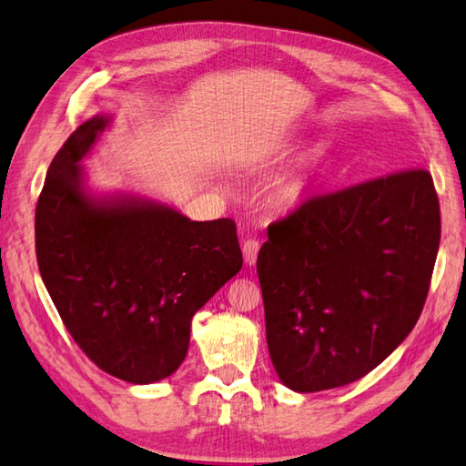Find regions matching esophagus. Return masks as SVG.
Wrapping results in <instances>:
<instances>
[{"instance_id": "obj_1", "label": "esophagus", "mask_w": 466, "mask_h": 466, "mask_svg": "<svg viewBox=\"0 0 466 466\" xmlns=\"http://www.w3.org/2000/svg\"><path fill=\"white\" fill-rule=\"evenodd\" d=\"M260 251V243L257 239H248L243 243V257H245V263L251 267L257 263V255Z\"/></svg>"}]
</instances>
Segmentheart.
<instances>
[{"label": "heart", "instance_id": "1", "mask_svg": "<svg viewBox=\"0 0 466 466\" xmlns=\"http://www.w3.org/2000/svg\"><path fill=\"white\" fill-rule=\"evenodd\" d=\"M326 157H328L326 144H314L302 157L300 166L287 177H282L279 184H275V187L270 189L272 206H277L280 209H290V208L300 206L306 194H309L310 186L314 184V179L319 177L322 166L326 164Z\"/></svg>", "mask_w": 466, "mask_h": 466}]
</instances>
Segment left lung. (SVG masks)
Masks as SVG:
<instances>
[{
	"mask_svg": "<svg viewBox=\"0 0 466 466\" xmlns=\"http://www.w3.org/2000/svg\"><path fill=\"white\" fill-rule=\"evenodd\" d=\"M439 241L427 169L312 198L268 225L257 272L280 381L312 393L378 368L421 316Z\"/></svg>",
	"mask_w": 466,
	"mask_h": 466,
	"instance_id": "left-lung-1",
	"label": "left lung"
}]
</instances>
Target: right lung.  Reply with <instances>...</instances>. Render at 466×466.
I'll return each instance as SVG.
<instances>
[{
  "instance_id": "right-lung-1",
  "label": "right lung",
  "mask_w": 466,
  "mask_h": 466,
  "mask_svg": "<svg viewBox=\"0 0 466 466\" xmlns=\"http://www.w3.org/2000/svg\"><path fill=\"white\" fill-rule=\"evenodd\" d=\"M108 124L86 120L53 157L35 209L37 263L78 348L110 376L154 383L186 360L191 319L243 255L233 219L88 194L81 160Z\"/></svg>"
}]
</instances>
